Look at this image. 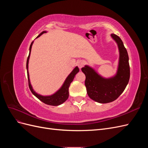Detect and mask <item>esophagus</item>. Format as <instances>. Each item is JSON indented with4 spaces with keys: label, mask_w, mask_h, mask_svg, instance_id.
<instances>
[{
    "label": "esophagus",
    "mask_w": 148,
    "mask_h": 148,
    "mask_svg": "<svg viewBox=\"0 0 148 148\" xmlns=\"http://www.w3.org/2000/svg\"><path fill=\"white\" fill-rule=\"evenodd\" d=\"M77 65L79 69H82V67L84 66V62L83 60H79L77 62Z\"/></svg>",
    "instance_id": "esophagus-1"
}]
</instances>
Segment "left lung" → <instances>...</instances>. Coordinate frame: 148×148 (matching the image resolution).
<instances>
[{
    "label": "left lung",
    "instance_id": "left-lung-1",
    "mask_svg": "<svg viewBox=\"0 0 148 148\" xmlns=\"http://www.w3.org/2000/svg\"><path fill=\"white\" fill-rule=\"evenodd\" d=\"M111 36L117 42L120 52L117 75L113 78L105 79L87 65L82 69V71L86 76L84 83L88 95L91 99L102 104L111 102L117 99L125 90L130 76L127 49L122 39L117 35L112 34Z\"/></svg>",
    "mask_w": 148,
    "mask_h": 148
}]
</instances>
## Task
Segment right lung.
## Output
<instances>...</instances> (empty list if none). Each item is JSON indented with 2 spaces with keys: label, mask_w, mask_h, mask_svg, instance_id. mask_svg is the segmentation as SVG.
<instances>
[{
  "label": "right lung",
  "mask_w": 148,
  "mask_h": 148,
  "mask_svg": "<svg viewBox=\"0 0 148 148\" xmlns=\"http://www.w3.org/2000/svg\"><path fill=\"white\" fill-rule=\"evenodd\" d=\"M46 33V31H43L41 34H40L38 36L39 37L40 36L42 35L43 33ZM33 42H31L30 47H29V56L28 57L27 61H26V69H27V75H28V85H29V88L30 89V90L33 95L36 97L37 98L42 101V102L45 103L47 105H50V106H59L62 104V103H64L67 99H68L69 96V88L70 85V83L73 82V80L75 77V75L77 74L78 71H79V69L78 66H76L74 69V70L71 71V73L68 76V77L66 78L65 79V81L63 84V86H62V88L59 89V91L56 92L55 94L51 95V96H42L39 95H38L37 93H36L34 91L33 89L32 86L30 84L29 82V73H28V61H29V58L30 56V52L31 50V47H32Z\"/></svg>",
  "instance_id": "obj_1"
}]
</instances>
